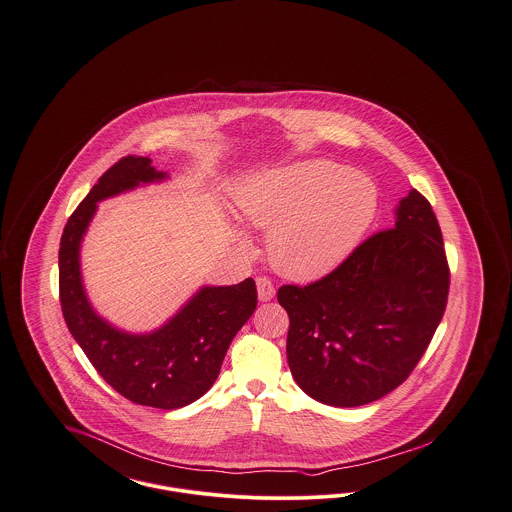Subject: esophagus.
<instances>
[{"label":"esophagus","mask_w":512,"mask_h":512,"mask_svg":"<svg viewBox=\"0 0 512 512\" xmlns=\"http://www.w3.org/2000/svg\"><path fill=\"white\" fill-rule=\"evenodd\" d=\"M274 286L268 278H257V295H259V301H270L274 297Z\"/></svg>","instance_id":"esophagus-1"}]
</instances>
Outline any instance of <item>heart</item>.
Segmentation results:
<instances>
[{"label": "heart", "mask_w": 512, "mask_h": 512, "mask_svg": "<svg viewBox=\"0 0 512 512\" xmlns=\"http://www.w3.org/2000/svg\"><path fill=\"white\" fill-rule=\"evenodd\" d=\"M236 199L249 226L270 232L272 267L299 282L318 280L345 263L380 207L372 178L326 159L261 172ZM236 238L249 245L244 230H236Z\"/></svg>", "instance_id": "1"}]
</instances>
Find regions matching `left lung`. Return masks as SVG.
Segmentation results:
<instances>
[{
	"instance_id": "8db88e82",
	"label": "left lung",
	"mask_w": 512,
	"mask_h": 512,
	"mask_svg": "<svg viewBox=\"0 0 512 512\" xmlns=\"http://www.w3.org/2000/svg\"><path fill=\"white\" fill-rule=\"evenodd\" d=\"M449 293V267L432 205L411 190L395 228L359 245L309 286H282L293 380L332 407L378 401L407 380L424 355Z\"/></svg>"
}]
</instances>
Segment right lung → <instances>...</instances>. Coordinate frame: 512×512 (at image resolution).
Masks as SVG:
<instances>
[{"instance_id":"right-lung-1","label":"right lung","mask_w":512,"mask_h":512,"mask_svg":"<svg viewBox=\"0 0 512 512\" xmlns=\"http://www.w3.org/2000/svg\"><path fill=\"white\" fill-rule=\"evenodd\" d=\"M149 157H122L98 180L67 222L59 247V297L65 322L99 376L132 403L180 409L215 384L224 355L257 307L251 278L234 286H201L163 326L134 334L101 317L88 299L80 245L99 201L165 182Z\"/></svg>"}]
</instances>
